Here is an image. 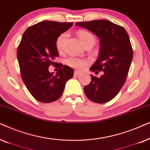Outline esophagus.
I'll return each mask as SVG.
<instances>
[{"mask_svg":"<svg viewBox=\"0 0 150 150\" xmlns=\"http://www.w3.org/2000/svg\"><path fill=\"white\" fill-rule=\"evenodd\" d=\"M81 72H79L78 71H75V72H74V75H81Z\"/></svg>","mask_w":150,"mask_h":150,"instance_id":"1","label":"esophagus"}]
</instances>
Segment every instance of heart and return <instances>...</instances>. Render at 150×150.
I'll use <instances>...</instances> for the list:
<instances>
[{
	"mask_svg": "<svg viewBox=\"0 0 150 150\" xmlns=\"http://www.w3.org/2000/svg\"><path fill=\"white\" fill-rule=\"evenodd\" d=\"M77 35L79 39L81 40V41L82 42L83 44L86 42L87 41L90 40H94V36L91 34V33H89L88 31H83V30H80L77 32ZM67 34L66 33H62L61 35H59L58 38L56 40V42H55V45H56V48L58 51H62L64 47V44L65 40L67 38ZM67 64L70 66V67L75 68V69H83L86 66L87 64V62L85 59L79 58V57H69L67 61Z\"/></svg>",
	"mask_w": 150,
	"mask_h": 150,
	"instance_id": "heart-1",
	"label": "heart"
}]
</instances>
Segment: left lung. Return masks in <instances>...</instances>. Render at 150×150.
Wrapping results in <instances>:
<instances>
[{
    "label": "left lung",
    "mask_w": 150,
    "mask_h": 150,
    "mask_svg": "<svg viewBox=\"0 0 150 150\" xmlns=\"http://www.w3.org/2000/svg\"><path fill=\"white\" fill-rule=\"evenodd\" d=\"M75 25L89 30L100 40L98 59L90 70L103 71V75L100 77L91 75V81L83 88L84 93L93 102H108L124 84L132 61L133 51L129 35L124 28L105 20L81 22Z\"/></svg>",
    "instance_id": "8db88e82"
}]
</instances>
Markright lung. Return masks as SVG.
<instances>
[{
	"label": "right lung",
	"mask_w": 150,
	"mask_h": 150,
	"mask_svg": "<svg viewBox=\"0 0 150 150\" xmlns=\"http://www.w3.org/2000/svg\"><path fill=\"white\" fill-rule=\"evenodd\" d=\"M73 23L42 21L27 28L18 47L17 58L21 77L26 87L36 100L51 103L62 95L67 81L73 76L74 70L58 64L59 71L50 73V65H55L59 53L55 45L61 33Z\"/></svg>",
	"instance_id": "add662e5"
}]
</instances>
